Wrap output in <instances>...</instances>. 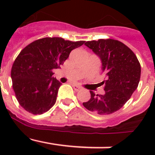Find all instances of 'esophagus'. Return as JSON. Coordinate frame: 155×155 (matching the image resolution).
Wrapping results in <instances>:
<instances>
[{
    "mask_svg": "<svg viewBox=\"0 0 155 155\" xmlns=\"http://www.w3.org/2000/svg\"><path fill=\"white\" fill-rule=\"evenodd\" d=\"M72 86H73L74 89L77 91H80V90L82 89L81 87H80V86L78 85V84H72Z\"/></svg>",
    "mask_w": 155,
    "mask_h": 155,
    "instance_id": "esophagus-1",
    "label": "esophagus"
}]
</instances>
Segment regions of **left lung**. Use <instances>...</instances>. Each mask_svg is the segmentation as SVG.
Wrapping results in <instances>:
<instances>
[{
	"mask_svg": "<svg viewBox=\"0 0 155 155\" xmlns=\"http://www.w3.org/2000/svg\"><path fill=\"white\" fill-rule=\"evenodd\" d=\"M100 58L102 71L107 76L104 94L90 91L91 98L83 102L87 110L98 115H109L121 109L137 88L140 64L134 52L115 39H98L84 43Z\"/></svg>",
	"mask_w": 155,
	"mask_h": 155,
	"instance_id": "obj_1",
	"label": "left lung"
}]
</instances>
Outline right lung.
Here are the masks:
<instances>
[{
  "mask_svg": "<svg viewBox=\"0 0 155 155\" xmlns=\"http://www.w3.org/2000/svg\"><path fill=\"white\" fill-rule=\"evenodd\" d=\"M84 41L72 42L60 37L38 39L23 49L12 68V85L18 102L34 115L42 114L57 101L61 83L53 77L74 49Z\"/></svg>",
  "mask_w": 155,
  "mask_h": 155,
  "instance_id": "right-lung-1",
  "label": "right lung"
}]
</instances>
